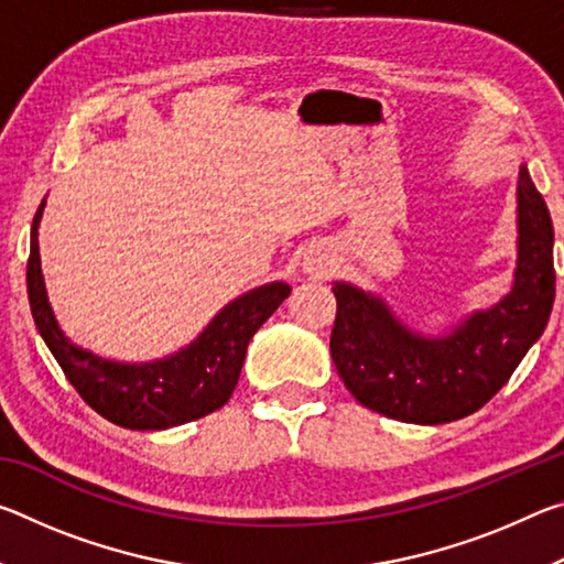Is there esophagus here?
<instances>
[{"label":"esophagus","instance_id":"esophagus-1","mask_svg":"<svg viewBox=\"0 0 564 564\" xmlns=\"http://www.w3.org/2000/svg\"><path fill=\"white\" fill-rule=\"evenodd\" d=\"M305 269H308V273L321 275L323 271L328 269V263H326V259H323V256H316V259H311L308 263H305Z\"/></svg>","mask_w":564,"mask_h":564}]
</instances>
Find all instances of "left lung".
Listing matches in <instances>:
<instances>
[{
	"mask_svg": "<svg viewBox=\"0 0 564 564\" xmlns=\"http://www.w3.org/2000/svg\"><path fill=\"white\" fill-rule=\"evenodd\" d=\"M552 218L528 166L518 176V269L512 291L445 336L403 326L383 299L336 281L330 358L358 400L376 413L441 425L480 410L508 383L545 330L555 303Z\"/></svg>",
	"mask_w": 564,
	"mask_h": 564,
	"instance_id": "1",
	"label": "left lung"
}]
</instances>
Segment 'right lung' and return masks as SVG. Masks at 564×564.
<instances>
[{"instance_id":"add662e5","label":"right lung","mask_w":564,"mask_h":564,"mask_svg":"<svg viewBox=\"0 0 564 564\" xmlns=\"http://www.w3.org/2000/svg\"><path fill=\"white\" fill-rule=\"evenodd\" d=\"M44 202L32 224V248L26 263V291L36 328L59 362L64 376L109 423L129 431H166L224 408L241 376L246 348L253 333L289 299V283H265L238 295L216 313L202 336L174 356L151 362H117L76 348L64 336L46 299L40 228Z\"/></svg>"}]
</instances>
